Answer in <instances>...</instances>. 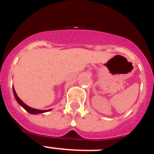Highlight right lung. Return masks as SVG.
I'll use <instances>...</instances> for the list:
<instances>
[{"instance_id": "obj_1", "label": "right lung", "mask_w": 154, "mask_h": 154, "mask_svg": "<svg viewBox=\"0 0 154 154\" xmlns=\"http://www.w3.org/2000/svg\"><path fill=\"white\" fill-rule=\"evenodd\" d=\"M12 89H13V94H14V96H15V98H16V101H17L18 103H19V105H21L23 108L25 110H26V112H28L30 114H39V113H44V112H49L50 111V110H52V109H48V110H40V109H33V108L30 107V106H28V105H26L25 103L23 102V101L21 100V99L20 98V97H18V95L16 94V91H15V89H14V87H12Z\"/></svg>"}]
</instances>
